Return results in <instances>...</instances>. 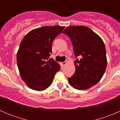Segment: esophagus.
Segmentation results:
<instances>
[{"label": "esophagus", "instance_id": "34e87169", "mask_svg": "<svg viewBox=\"0 0 120 120\" xmlns=\"http://www.w3.org/2000/svg\"><path fill=\"white\" fill-rule=\"evenodd\" d=\"M68 63V61H64V62H63V63H61V64L63 66H65L66 65H67Z\"/></svg>", "mask_w": 120, "mask_h": 120}]
</instances>
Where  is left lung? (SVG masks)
I'll use <instances>...</instances> for the list:
<instances>
[{
    "label": "left lung",
    "instance_id": "8db88e82",
    "mask_svg": "<svg viewBox=\"0 0 120 120\" xmlns=\"http://www.w3.org/2000/svg\"><path fill=\"white\" fill-rule=\"evenodd\" d=\"M63 33L68 36L77 58L75 71L68 78L70 84L78 90H85L102 78L107 66L105 45L101 38L85 26H67Z\"/></svg>",
    "mask_w": 120,
    "mask_h": 120
}]
</instances>
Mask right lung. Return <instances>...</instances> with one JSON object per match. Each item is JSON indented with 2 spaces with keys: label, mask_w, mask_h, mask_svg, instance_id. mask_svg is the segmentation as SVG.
I'll return each mask as SVG.
<instances>
[{
  "label": "right lung",
  "mask_w": 120,
  "mask_h": 120,
  "mask_svg": "<svg viewBox=\"0 0 120 120\" xmlns=\"http://www.w3.org/2000/svg\"><path fill=\"white\" fill-rule=\"evenodd\" d=\"M64 26H45L31 30L22 39L17 53V62L21 78L33 90H43L53 82L60 66L53 59V40Z\"/></svg>",
  "instance_id": "right-lung-1"
}]
</instances>
